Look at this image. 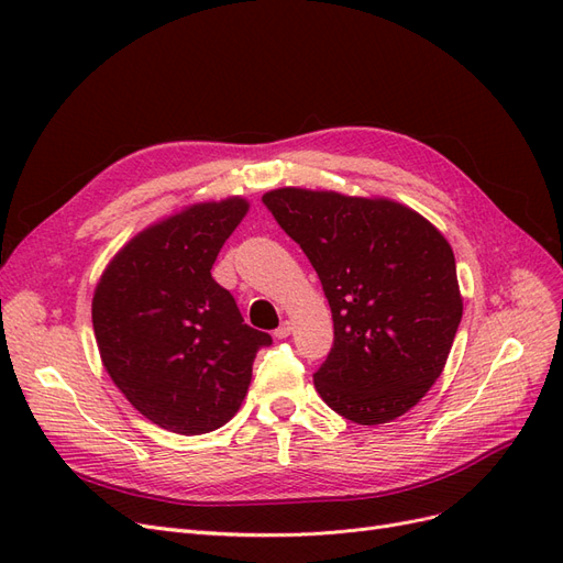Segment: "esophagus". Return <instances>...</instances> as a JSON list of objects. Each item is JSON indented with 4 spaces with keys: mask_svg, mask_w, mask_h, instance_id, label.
<instances>
[{
    "mask_svg": "<svg viewBox=\"0 0 563 563\" xmlns=\"http://www.w3.org/2000/svg\"><path fill=\"white\" fill-rule=\"evenodd\" d=\"M291 329H294V323L291 321H282L279 323V329L275 331V338H288V335H291Z\"/></svg>",
    "mask_w": 563,
    "mask_h": 563,
    "instance_id": "esophagus-1",
    "label": "esophagus"
}]
</instances>
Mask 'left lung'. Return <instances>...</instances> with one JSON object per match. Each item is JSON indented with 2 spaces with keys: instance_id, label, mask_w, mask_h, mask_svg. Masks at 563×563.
<instances>
[{
  "instance_id": "obj_1",
  "label": "left lung",
  "mask_w": 563,
  "mask_h": 563,
  "mask_svg": "<svg viewBox=\"0 0 563 563\" xmlns=\"http://www.w3.org/2000/svg\"><path fill=\"white\" fill-rule=\"evenodd\" d=\"M263 201L329 300L333 347L314 373L319 397L356 424L411 411L444 371L463 319L446 236L387 197L277 187Z\"/></svg>"
}]
</instances>
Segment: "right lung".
I'll list each match as a JSON object with an SVG mask.
<instances>
[{
  "mask_svg": "<svg viewBox=\"0 0 563 563\" xmlns=\"http://www.w3.org/2000/svg\"><path fill=\"white\" fill-rule=\"evenodd\" d=\"M249 207L234 195L159 218L112 255L93 288L108 376L135 411L176 434L223 428L246 397L255 352L272 343L211 277Z\"/></svg>",
  "mask_w": 563,
  "mask_h": 563,
  "instance_id": "right-lung-1",
  "label": "right lung"
}]
</instances>
